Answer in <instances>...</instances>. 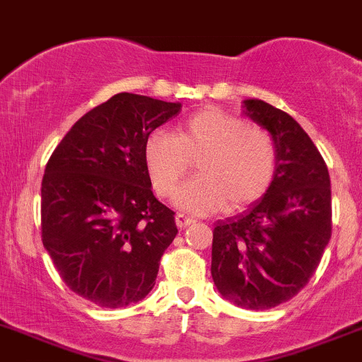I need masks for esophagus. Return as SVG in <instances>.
<instances>
[{"mask_svg":"<svg viewBox=\"0 0 362 362\" xmlns=\"http://www.w3.org/2000/svg\"><path fill=\"white\" fill-rule=\"evenodd\" d=\"M193 223V219L192 218H188V216H185V214H176V225H177V228H186V226L188 225H192Z\"/></svg>","mask_w":362,"mask_h":362,"instance_id":"esophagus-1","label":"esophagus"}]
</instances>
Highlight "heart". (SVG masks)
I'll return each mask as SVG.
<instances>
[{
	"instance_id": "b5f03b06",
	"label": "heart",
	"mask_w": 362,
	"mask_h": 362,
	"mask_svg": "<svg viewBox=\"0 0 362 362\" xmlns=\"http://www.w3.org/2000/svg\"><path fill=\"white\" fill-rule=\"evenodd\" d=\"M144 165L156 195L170 199L199 165V177L177 195V206L193 214L242 211L270 189L277 173V148L270 132L244 118L207 107L174 134L155 130L144 143Z\"/></svg>"
}]
</instances>
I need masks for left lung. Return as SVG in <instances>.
I'll return each mask as SVG.
<instances>
[{
  "label": "left lung",
  "instance_id": "left-lung-1",
  "mask_svg": "<svg viewBox=\"0 0 362 362\" xmlns=\"http://www.w3.org/2000/svg\"><path fill=\"white\" fill-rule=\"evenodd\" d=\"M244 107L274 137L277 173L262 200L216 223L211 274L223 298L267 310L296 296L319 267L331 238V181L293 117L259 99Z\"/></svg>",
  "mask_w": 362,
  "mask_h": 362
}]
</instances>
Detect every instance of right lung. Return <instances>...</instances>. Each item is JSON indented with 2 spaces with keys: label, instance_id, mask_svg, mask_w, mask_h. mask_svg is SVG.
I'll return each mask as SVG.
<instances>
[{
  "label": "right lung",
  "instance_id": "right-lung-1",
  "mask_svg": "<svg viewBox=\"0 0 362 362\" xmlns=\"http://www.w3.org/2000/svg\"><path fill=\"white\" fill-rule=\"evenodd\" d=\"M180 111V103L122 92L71 127L45 167L43 245L71 291L99 307L143 300L176 237L143 153L148 136Z\"/></svg>",
  "mask_w": 362,
  "mask_h": 362
}]
</instances>
